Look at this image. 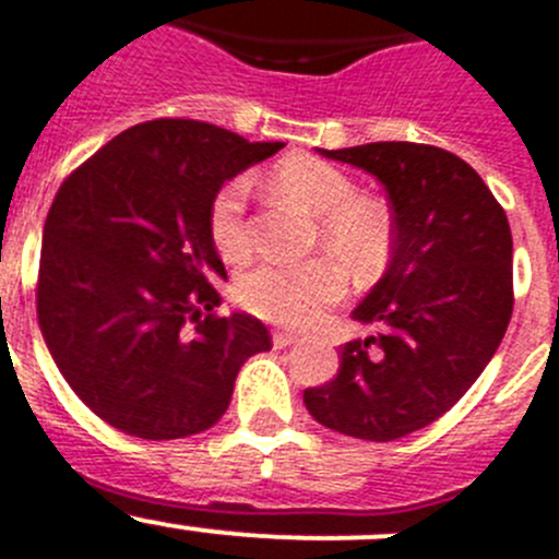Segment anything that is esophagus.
<instances>
[{"mask_svg":"<svg viewBox=\"0 0 559 559\" xmlns=\"http://www.w3.org/2000/svg\"><path fill=\"white\" fill-rule=\"evenodd\" d=\"M295 342H300V336H297V333H292V331H275L273 333L275 347H289V344H295Z\"/></svg>","mask_w":559,"mask_h":559,"instance_id":"34e87169","label":"esophagus"}]
</instances>
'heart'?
<instances>
[{"instance_id":"obj_1","label":"heart","mask_w":559,"mask_h":559,"mask_svg":"<svg viewBox=\"0 0 559 559\" xmlns=\"http://www.w3.org/2000/svg\"><path fill=\"white\" fill-rule=\"evenodd\" d=\"M273 190L314 217L322 248L353 278L372 281L383 273L394 248L389 209L358 195L356 181L342 168L317 156H286L273 168ZM245 198V179H231L209 201V239L226 262H242L250 253ZM344 292V270L325 255L300 264H262L237 286L245 309L278 325H309L328 306L338 304Z\"/></svg>"}]
</instances>
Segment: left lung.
Returning a JSON list of instances; mask_svg holds the SVG:
<instances>
[{"instance_id":"left-lung-1","label":"left lung","mask_w":559,"mask_h":559,"mask_svg":"<svg viewBox=\"0 0 559 559\" xmlns=\"http://www.w3.org/2000/svg\"><path fill=\"white\" fill-rule=\"evenodd\" d=\"M317 151L383 185L394 248L353 311L378 333L344 344L336 378L304 403L331 430L394 441L444 416L497 353L513 314L510 223L477 170L436 145Z\"/></svg>"}]
</instances>
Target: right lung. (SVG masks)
<instances>
[{"mask_svg":"<svg viewBox=\"0 0 559 559\" xmlns=\"http://www.w3.org/2000/svg\"><path fill=\"white\" fill-rule=\"evenodd\" d=\"M284 143H248L187 118L138 123L57 190L44 226L38 322L76 397L148 441L209 430L239 367L270 350L255 317H221L226 278L209 201Z\"/></svg>","mask_w":559,"mask_h":559,"instance_id":"1","label":"right lung"}]
</instances>
